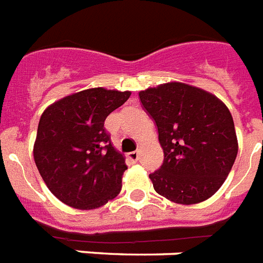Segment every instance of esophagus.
Wrapping results in <instances>:
<instances>
[{
    "mask_svg": "<svg viewBox=\"0 0 263 263\" xmlns=\"http://www.w3.org/2000/svg\"><path fill=\"white\" fill-rule=\"evenodd\" d=\"M127 157H129V160H132L133 162H137L138 161V158H140V156H138V152H130V153H127Z\"/></svg>",
    "mask_w": 263,
    "mask_h": 263,
    "instance_id": "obj_1",
    "label": "esophagus"
}]
</instances>
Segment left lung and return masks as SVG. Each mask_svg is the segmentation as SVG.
Returning <instances> with one entry per match:
<instances>
[{
  "label": "left lung",
  "mask_w": 263,
  "mask_h": 263,
  "mask_svg": "<svg viewBox=\"0 0 263 263\" xmlns=\"http://www.w3.org/2000/svg\"><path fill=\"white\" fill-rule=\"evenodd\" d=\"M138 95L155 119L164 151L161 168L149 175L156 192L183 205L210 199L238 155L229 107L211 92L181 82L158 84Z\"/></svg>",
  "instance_id": "obj_1"
}]
</instances>
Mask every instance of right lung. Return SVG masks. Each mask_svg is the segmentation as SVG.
Listing matches in <instances>:
<instances>
[{
  "mask_svg": "<svg viewBox=\"0 0 263 263\" xmlns=\"http://www.w3.org/2000/svg\"><path fill=\"white\" fill-rule=\"evenodd\" d=\"M130 94L87 88L53 102L41 114L34 162L45 185L64 204L94 210L119 194L127 166L103 125Z\"/></svg>",
  "mask_w": 263,
  "mask_h": 263,
  "instance_id": "1",
  "label": "right lung"
}]
</instances>
